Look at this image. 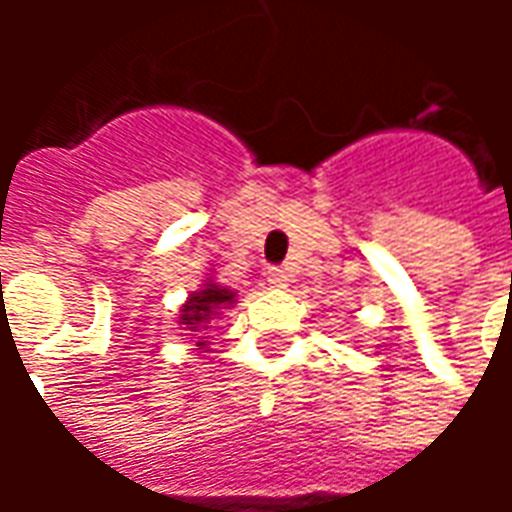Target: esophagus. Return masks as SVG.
Listing matches in <instances>:
<instances>
[{
	"mask_svg": "<svg viewBox=\"0 0 512 512\" xmlns=\"http://www.w3.org/2000/svg\"><path fill=\"white\" fill-rule=\"evenodd\" d=\"M264 276H267V284H270V287H276V290H284V287H287V281H290L281 267H267V273H264Z\"/></svg>",
	"mask_w": 512,
	"mask_h": 512,
	"instance_id": "esophagus-1",
	"label": "esophagus"
}]
</instances>
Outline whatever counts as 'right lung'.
Instances as JSON below:
<instances>
[{
	"label": "right lung",
	"instance_id": "obj_1",
	"mask_svg": "<svg viewBox=\"0 0 512 512\" xmlns=\"http://www.w3.org/2000/svg\"><path fill=\"white\" fill-rule=\"evenodd\" d=\"M228 303H234V292L222 290L217 284H206L200 292H192V298L186 301V306L181 309V323L189 331H206L211 317L220 315L222 306L228 309ZM197 345H206V337H200Z\"/></svg>",
	"mask_w": 512,
	"mask_h": 512
}]
</instances>
